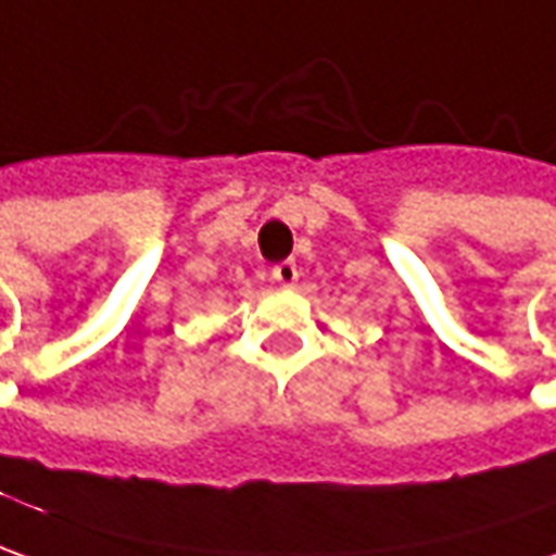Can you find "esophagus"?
Instances as JSON below:
<instances>
[{"label": "esophagus", "mask_w": 556, "mask_h": 556, "mask_svg": "<svg viewBox=\"0 0 556 556\" xmlns=\"http://www.w3.org/2000/svg\"><path fill=\"white\" fill-rule=\"evenodd\" d=\"M270 277L277 279L279 286H286V289H289V286H294V282H298V264L294 262L274 264V267H270Z\"/></svg>", "instance_id": "esophagus-1"}]
</instances>
